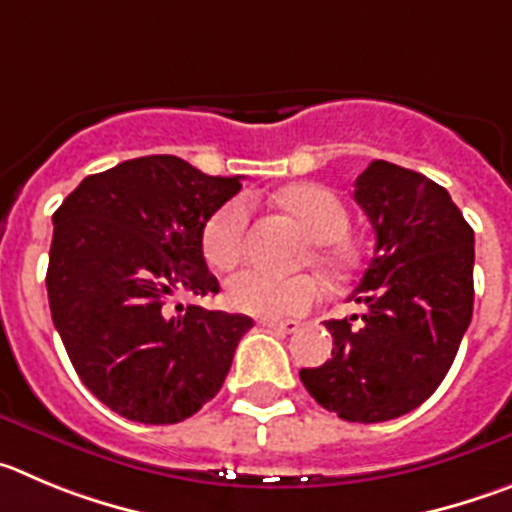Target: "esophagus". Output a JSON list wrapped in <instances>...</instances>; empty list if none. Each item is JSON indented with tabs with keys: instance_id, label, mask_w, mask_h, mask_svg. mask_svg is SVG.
Wrapping results in <instances>:
<instances>
[{
	"instance_id": "1",
	"label": "esophagus",
	"mask_w": 512,
	"mask_h": 512,
	"mask_svg": "<svg viewBox=\"0 0 512 512\" xmlns=\"http://www.w3.org/2000/svg\"><path fill=\"white\" fill-rule=\"evenodd\" d=\"M262 329H270V331H280V334H293L298 331V321H273V319H265L260 321Z\"/></svg>"
}]
</instances>
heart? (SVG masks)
Segmentation results:
<instances>
[{
  "label": "heart",
  "mask_w": 512,
  "mask_h": 512,
  "mask_svg": "<svg viewBox=\"0 0 512 512\" xmlns=\"http://www.w3.org/2000/svg\"><path fill=\"white\" fill-rule=\"evenodd\" d=\"M285 209L296 216L316 239V260L331 273H344L352 265V250L342 242L349 216L342 199L326 186L303 183L280 193ZM250 204L245 196L224 201L204 227V255L219 270H229L245 255ZM321 298V283L313 275H275L247 267L227 283V303L239 313L260 319H285L308 311Z\"/></svg>",
  "instance_id": "b5f03b06"
}]
</instances>
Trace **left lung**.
<instances>
[{
  "label": "left lung",
  "instance_id": "1",
  "mask_svg": "<svg viewBox=\"0 0 512 512\" xmlns=\"http://www.w3.org/2000/svg\"><path fill=\"white\" fill-rule=\"evenodd\" d=\"M375 255L349 301L362 313L324 321L331 359L301 370L326 411L352 423L405 416L441 385L472 321L474 232L449 191L388 160L354 181Z\"/></svg>",
  "mask_w": 512,
  "mask_h": 512
}]
</instances>
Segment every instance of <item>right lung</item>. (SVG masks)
<instances>
[{
    "instance_id": "1",
    "label": "right lung",
    "mask_w": 512,
    "mask_h": 512,
    "mask_svg": "<svg viewBox=\"0 0 512 512\" xmlns=\"http://www.w3.org/2000/svg\"><path fill=\"white\" fill-rule=\"evenodd\" d=\"M239 188L147 155L86 176L53 214L50 316L81 382L119 416L186 421L222 390L252 319L176 298L219 293L204 227Z\"/></svg>"
}]
</instances>
